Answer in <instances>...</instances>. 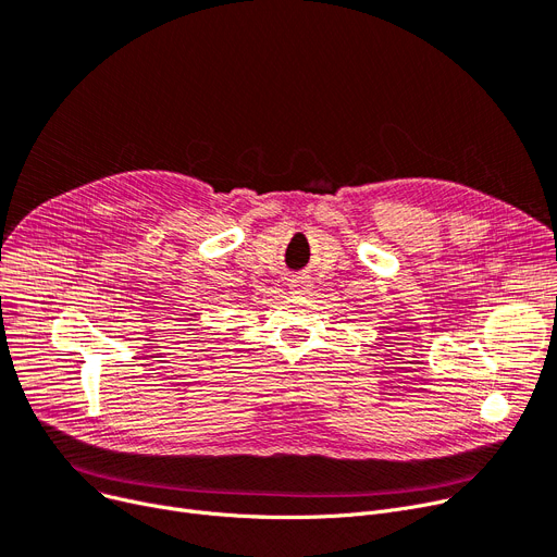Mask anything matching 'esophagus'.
Masks as SVG:
<instances>
[{"mask_svg": "<svg viewBox=\"0 0 557 557\" xmlns=\"http://www.w3.org/2000/svg\"><path fill=\"white\" fill-rule=\"evenodd\" d=\"M288 286L294 288V294H302V290H307V286H309V280L305 275H298L296 280H290Z\"/></svg>", "mask_w": 557, "mask_h": 557, "instance_id": "1", "label": "esophagus"}]
</instances>
